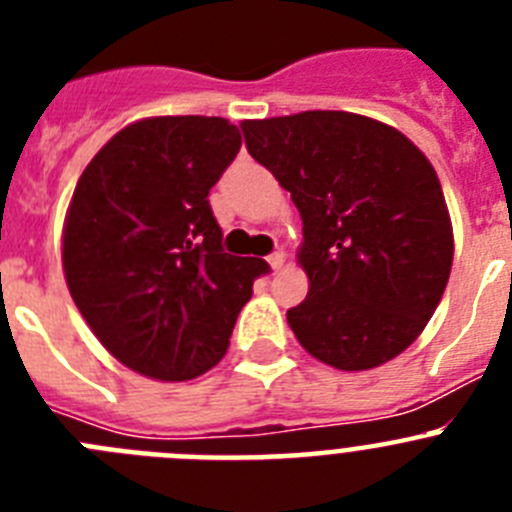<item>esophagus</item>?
I'll return each mask as SVG.
<instances>
[{"mask_svg": "<svg viewBox=\"0 0 512 512\" xmlns=\"http://www.w3.org/2000/svg\"><path fill=\"white\" fill-rule=\"evenodd\" d=\"M269 266H271V269H274V271L282 269V266H284V253H282V251H274V253H271V256H269Z\"/></svg>", "mask_w": 512, "mask_h": 512, "instance_id": "1", "label": "esophagus"}]
</instances>
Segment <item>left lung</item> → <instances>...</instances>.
<instances>
[{
	"label": "left lung",
	"instance_id": "1",
	"mask_svg": "<svg viewBox=\"0 0 512 512\" xmlns=\"http://www.w3.org/2000/svg\"><path fill=\"white\" fill-rule=\"evenodd\" d=\"M243 135L302 217L310 292L287 310L297 341L343 372L395 359L436 312L454 261L431 161L400 130L354 112L246 120Z\"/></svg>",
	"mask_w": 512,
	"mask_h": 512
}]
</instances>
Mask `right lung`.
<instances>
[{"mask_svg":"<svg viewBox=\"0 0 512 512\" xmlns=\"http://www.w3.org/2000/svg\"><path fill=\"white\" fill-rule=\"evenodd\" d=\"M241 151L223 117H148L89 161L63 225V271L102 346L161 382L205 374L269 264L223 251L207 194Z\"/></svg>","mask_w":512,"mask_h":512,"instance_id":"right-lung-1","label":"right lung"}]
</instances>
